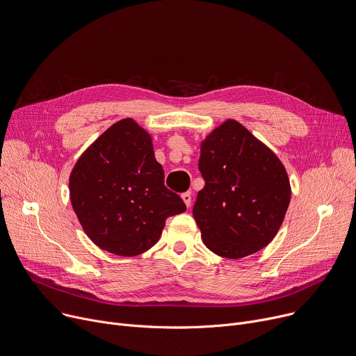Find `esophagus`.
Here are the masks:
<instances>
[{
  "label": "esophagus",
  "instance_id": "obj_1",
  "mask_svg": "<svg viewBox=\"0 0 356 356\" xmlns=\"http://www.w3.org/2000/svg\"><path fill=\"white\" fill-rule=\"evenodd\" d=\"M181 199H183L184 204H186L187 207H190V204H191V193H190V191L183 193V195H181Z\"/></svg>",
  "mask_w": 356,
  "mask_h": 356
}]
</instances>
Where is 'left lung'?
Returning <instances> with one entry per match:
<instances>
[{"mask_svg": "<svg viewBox=\"0 0 356 356\" xmlns=\"http://www.w3.org/2000/svg\"><path fill=\"white\" fill-rule=\"evenodd\" d=\"M199 169L204 187L193 217L206 247L236 260L268 245L291 200L286 170L273 150L229 119L202 142Z\"/></svg>", "mask_w": 356, "mask_h": 356, "instance_id": "8db88e82", "label": "left lung"}]
</instances>
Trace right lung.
<instances>
[{
    "instance_id": "add662e5",
    "label": "right lung",
    "mask_w": 356,
    "mask_h": 356,
    "mask_svg": "<svg viewBox=\"0 0 356 356\" xmlns=\"http://www.w3.org/2000/svg\"><path fill=\"white\" fill-rule=\"evenodd\" d=\"M70 195L88 237L122 257L153 247L166 218L186 211L165 186L152 136L134 119L116 122L82 153L70 176Z\"/></svg>"
}]
</instances>
